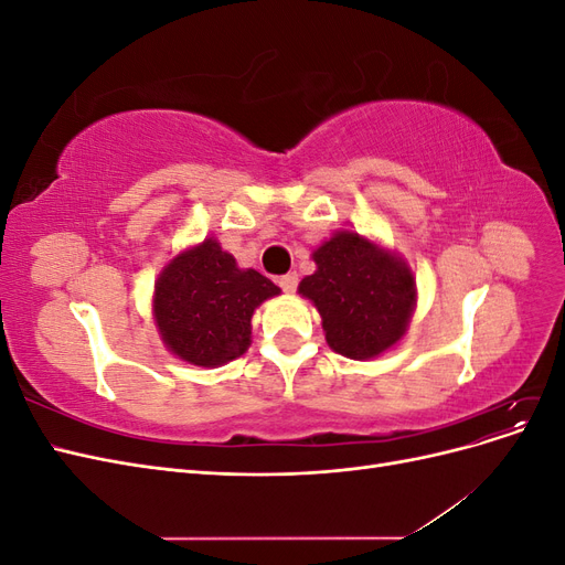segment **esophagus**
<instances>
[{"label": "esophagus", "mask_w": 565, "mask_h": 565, "mask_svg": "<svg viewBox=\"0 0 565 565\" xmlns=\"http://www.w3.org/2000/svg\"><path fill=\"white\" fill-rule=\"evenodd\" d=\"M278 285L282 287V292L292 295L295 289H297V285H299V276H297V273H287V276H280V278H278Z\"/></svg>", "instance_id": "esophagus-1"}]
</instances>
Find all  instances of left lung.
<instances>
[{
  "mask_svg": "<svg viewBox=\"0 0 565 565\" xmlns=\"http://www.w3.org/2000/svg\"><path fill=\"white\" fill-rule=\"evenodd\" d=\"M316 273L299 282L322 318L332 351L367 361L396 347L417 303L413 270L398 254L339 231L316 252Z\"/></svg>",
  "mask_w": 565,
  "mask_h": 565,
  "instance_id": "obj_1",
  "label": "left lung"
}]
</instances>
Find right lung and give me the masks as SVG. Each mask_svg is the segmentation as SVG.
I'll return each instance as SVG.
<instances>
[{
    "mask_svg": "<svg viewBox=\"0 0 565 565\" xmlns=\"http://www.w3.org/2000/svg\"><path fill=\"white\" fill-rule=\"evenodd\" d=\"M280 287L254 268H237L214 237L183 249L156 282L152 316L164 347L181 361L218 367L252 341V316Z\"/></svg>",
    "mask_w": 565,
    "mask_h": 565,
    "instance_id": "1",
    "label": "right lung"
}]
</instances>
